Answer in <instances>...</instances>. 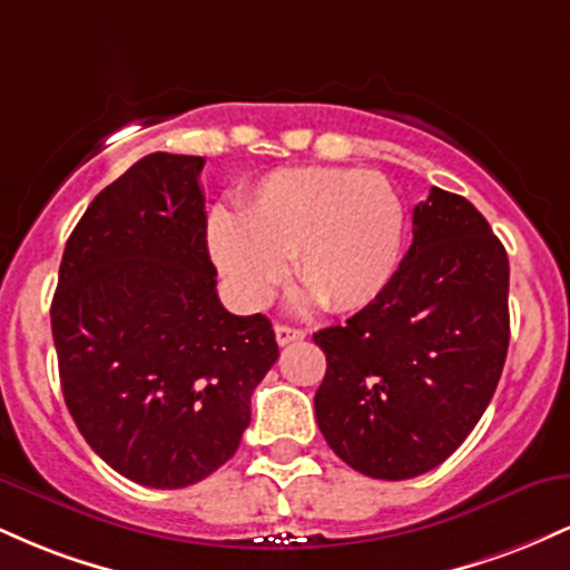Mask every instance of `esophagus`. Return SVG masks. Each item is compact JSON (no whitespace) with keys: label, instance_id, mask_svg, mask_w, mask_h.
<instances>
[{"label":"esophagus","instance_id":"obj_1","mask_svg":"<svg viewBox=\"0 0 570 570\" xmlns=\"http://www.w3.org/2000/svg\"><path fill=\"white\" fill-rule=\"evenodd\" d=\"M305 332L297 330V326H289V324H276V340L278 345H289L294 340H303Z\"/></svg>","mask_w":570,"mask_h":570}]
</instances>
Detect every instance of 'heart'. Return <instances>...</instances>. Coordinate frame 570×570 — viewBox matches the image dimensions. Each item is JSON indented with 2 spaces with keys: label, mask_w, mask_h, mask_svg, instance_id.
<instances>
[{
  "label": "heart",
  "mask_w": 570,
  "mask_h": 570,
  "mask_svg": "<svg viewBox=\"0 0 570 570\" xmlns=\"http://www.w3.org/2000/svg\"><path fill=\"white\" fill-rule=\"evenodd\" d=\"M407 217L381 174L358 168H286L265 176L238 217L214 214L208 246L240 303L263 307L286 278V259L307 297L335 313L362 311L394 281Z\"/></svg>",
  "instance_id": "heart-1"
}]
</instances>
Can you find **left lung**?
Returning a JSON list of instances; mask_svg holds the SVG:
<instances>
[{
	"label": "left lung",
	"instance_id": "8db88e82",
	"mask_svg": "<svg viewBox=\"0 0 570 570\" xmlns=\"http://www.w3.org/2000/svg\"><path fill=\"white\" fill-rule=\"evenodd\" d=\"M326 353L316 421L356 472L410 480L476 426L509 348V259L488 219L431 187L412 246L375 303L313 335Z\"/></svg>",
	"mask_w": 570,
	"mask_h": 570
}]
</instances>
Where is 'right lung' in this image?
<instances>
[{
    "label": "right lung",
    "mask_w": 570,
    "mask_h": 570,
    "mask_svg": "<svg viewBox=\"0 0 570 570\" xmlns=\"http://www.w3.org/2000/svg\"><path fill=\"white\" fill-rule=\"evenodd\" d=\"M203 163L153 153L104 187L69 235L50 307L63 399L85 442L160 490L230 461L278 358L267 316L219 303Z\"/></svg>",
    "instance_id": "right-lung-1"
}]
</instances>
